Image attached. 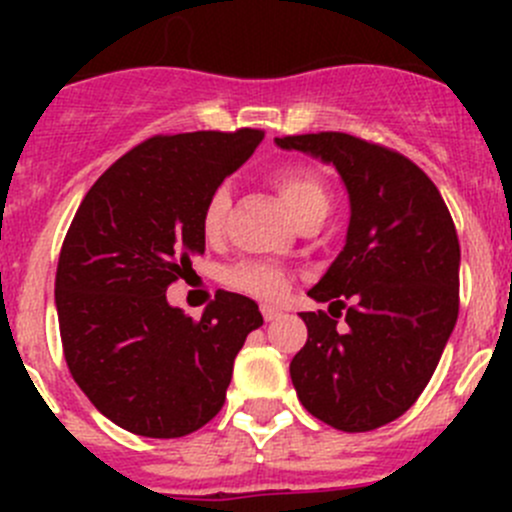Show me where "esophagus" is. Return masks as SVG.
I'll use <instances>...</instances> for the list:
<instances>
[{
    "instance_id": "obj_1",
    "label": "esophagus",
    "mask_w": 512,
    "mask_h": 512,
    "mask_svg": "<svg viewBox=\"0 0 512 512\" xmlns=\"http://www.w3.org/2000/svg\"><path fill=\"white\" fill-rule=\"evenodd\" d=\"M260 312H262V317H265V322H275V319L277 317H280V309H277V307H272V304H262V309H260Z\"/></svg>"
}]
</instances>
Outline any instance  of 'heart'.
<instances>
[{"label": "heart", "instance_id": "1", "mask_svg": "<svg viewBox=\"0 0 512 512\" xmlns=\"http://www.w3.org/2000/svg\"><path fill=\"white\" fill-rule=\"evenodd\" d=\"M272 185L277 188L280 198L285 200L289 215L297 220V225L314 218V215H327L329 203H332L329 190L324 180L307 165L280 168L272 175ZM227 208H230V190L220 185L210 193L208 203L203 208L200 227H203L205 240L215 242L223 237ZM223 282L225 287L235 289L240 294H250V297L262 299V302H275L289 289L292 275L282 265H275V262L240 260L223 272Z\"/></svg>", "mask_w": 512, "mask_h": 512}]
</instances>
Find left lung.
<instances>
[{"instance_id":"obj_1","label":"left lung","mask_w":512,"mask_h":512,"mask_svg":"<svg viewBox=\"0 0 512 512\" xmlns=\"http://www.w3.org/2000/svg\"><path fill=\"white\" fill-rule=\"evenodd\" d=\"M275 141L332 163L352 205L347 245L309 289L329 312L299 314L309 334L289 376L314 418L374 431L416 404L456 327V225L433 180L391 148L337 131Z\"/></svg>"}]
</instances>
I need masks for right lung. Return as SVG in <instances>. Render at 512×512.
Returning <instances> with one entry per match:
<instances>
[{
    "label": "right lung",
    "instance_id": "1",
    "mask_svg": "<svg viewBox=\"0 0 512 512\" xmlns=\"http://www.w3.org/2000/svg\"><path fill=\"white\" fill-rule=\"evenodd\" d=\"M265 131L153 136L91 185L64 237L56 312L79 389L116 426L148 438L198 431L225 404L232 364L262 314L218 292L203 317L165 289L203 255L210 193L255 153Z\"/></svg>",
    "mask_w": 512,
    "mask_h": 512
}]
</instances>
